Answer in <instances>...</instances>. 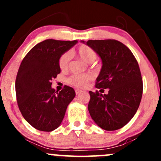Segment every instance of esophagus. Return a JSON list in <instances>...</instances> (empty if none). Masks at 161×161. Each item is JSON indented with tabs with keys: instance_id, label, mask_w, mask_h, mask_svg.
I'll return each instance as SVG.
<instances>
[{
	"instance_id": "esophagus-1",
	"label": "esophagus",
	"mask_w": 161,
	"mask_h": 161,
	"mask_svg": "<svg viewBox=\"0 0 161 161\" xmlns=\"http://www.w3.org/2000/svg\"><path fill=\"white\" fill-rule=\"evenodd\" d=\"M75 94H76V95H79V93H81V92H82V91L79 89H75Z\"/></svg>"
}]
</instances>
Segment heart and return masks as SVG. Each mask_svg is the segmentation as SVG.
<instances>
[{"instance_id": "obj_1", "label": "heart", "mask_w": 161, "mask_h": 161, "mask_svg": "<svg viewBox=\"0 0 161 161\" xmlns=\"http://www.w3.org/2000/svg\"><path fill=\"white\" fill-rule=\"evenodd\" d=\"M77 55L81 60L86 64H92L97 59V53L93 49L87 45H81L73 52ZM70 61V53L66 52L60 56L59 59V67L65 71L68 69ZM92 80V76L88 74L73 75L68 79V82L72 86L76 88H85L88 86V82Z\"/></svg>"}]
</instances>
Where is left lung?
<instances>
[{"mask_svg":"<svg viewBox=\"0 0 161 161\" xmlns=\"http://www.w3.org/2000/svg\"><path fill=\"white\" fill-rule=\"evenodd\" d=\"M81 42L93 49L102 62L96 88L108 89L104 95L89 92L90 116L104 130L120 129L132 119L141 102L143 85L137 60L126 46L116 40Z\"/></svg>","mask_w":161,"mask_h":161,"instance_id":"left-lung-1","label":"left lung"}]
</instances>
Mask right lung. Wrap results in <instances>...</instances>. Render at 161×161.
<instances>
[{
    "mask_svg": "<svg viewBox=\"0 0 161 161\" xmlns=\"http://www.w3.org/2000/svg\"><path fill=\"white\" fill-rule=\"evenodd\" d=\"M77 42L43 41L29 51L20 64L15 85L18 106L24 119L38 130L51 132L58 128L75 97L73 88L65 86L56 92L51 81L60 73V56Z\"/></svg>",
    "mask_w": 161,
    "mask_h": 161,
    "instance_id": "add662e5",
    "label": "right lung"
}]
</instances>
